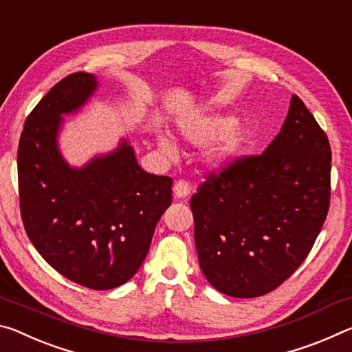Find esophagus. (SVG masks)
Listing matches in <instances>:
<instances>
[{
    "label": "esophagus",
    "instance_id": "obj_1",
    "mask_svg": "<svg viewBox=\"0 0 352 352\" xmlns=\"http://www.w3.org/2000/svg\"><path fill=\"white\" fill-rule=\"evenodd\" d=\"M173 192H175V197L176 198H186L192 192V186H190V182L186 179H181L175 184V187H173Z\"/></svg>",
    "mask_w": 352,
    "mask_h": 352
}]
</instances>
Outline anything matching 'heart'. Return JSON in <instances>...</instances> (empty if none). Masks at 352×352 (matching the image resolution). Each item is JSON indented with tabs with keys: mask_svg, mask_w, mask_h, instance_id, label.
I'll use <instances>...</instances> for the list:
<instances>
[{
	"mask_svg": "<svg viewBox=\"0 0 352 352\" xmlns=\"http://www.w3.org/2000/svg\"><path fill=\"white\" fill-rule=\"evenodd\" d=\"M237 118L229 113H192L177 122L181 134L195 145L216 140L215 145L207 151V160L220 165L235 157L250 142V134L237 126ZM159 145L165 153H175V143L171 138L160 135Z\"/></svg>",
	"mask_w": 352,
	"mask_h": 352,
	"instance_id": "heart-1",
	"label": "heart"
}]
</instances>
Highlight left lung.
<instances>
[{
    "mask_svg": "<svg viewBox=\"0 0 352 352\" xmlns=\"http://www.w3.org/2000/svg\"><path fill=\"white\" fill-rule=\"evenodd\" d=\"M331 145L296 95L258 155L210 173L190 199L206 279L234 298L267 295L309 256L331 201Z\"/></svg>",
    "mask_w": 352,
    "mask_h": 352,
    "instance_id": "8db88e82",
    "label": "left lung"
}]
</instances>
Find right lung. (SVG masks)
Instances as JSON below:
<instances>
[{"mask_svg":"<svg viewBox=\"0 0 352 352\" xmlns=\"http://www.w3.org/2000/svg\"><path fill=\"white\" fill-rule=\"evenodd\" d=\"M94 74L63 78L28 115L19 145L20 210L28 237L57 273L94 290L128 282L140 268L173 179L149 175L124 140L82 168L57 146L62 115L96 90Z\"/></svg>","mask_w":352,"mask_h":352,"instance_id":"add662e5","label":"right lung"}]
</instances>
